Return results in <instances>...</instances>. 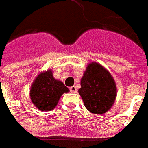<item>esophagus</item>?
Returning a JSON list of instances; mask_svg holds the SVG:
<instances>
[{
  "label": "esophagus",
  "instance_id": "obj_1",
  "mask_svg": "<svg viewBox=\"0 0 148 148\" xmlns=\"http://www.w3.org/2000/svg\"><path fill=\"white\" fill-rule=\"evenodd\" d=\"M69 89H70V91H71V92H73V93H75V92H76V90H77V89H76V87H75V86L71 87Z\"/></svg>",
  "mask_w": 148,
  "mask_h": 148
}]
</instances>
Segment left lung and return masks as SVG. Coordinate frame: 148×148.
Segmentation results:
<instances>
[{
    "mask_svg": "<svg viewBox=\"0 0 148 148\" xmlns=\"http://www.w3.org/2000/svg\"><path fill=\"white\" fill-rule=\"evenodd\" d=\"M79 89L85 107L92 114H103L114 105L117 87L113 76L101 64H88L80 81Z\"/></svg>",
    "mask_w": 148,
    "mask_h": 148,
    "instance_id": "8db88e82",
    "label": "left lung"
}]
</instances>
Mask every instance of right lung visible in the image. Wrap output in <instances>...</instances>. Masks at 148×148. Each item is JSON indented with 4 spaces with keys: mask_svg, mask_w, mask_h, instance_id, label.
Instances as JSON below:
<instances>
[{
    "mask_svg": "<svg viewBox=\"0 0 148 148\" xmlns=\"http://www.w3.org/2000/svg\"><path fill=\"white\" fill-rule=\"evenodd\" d=\"M69 88L63 83L53 78V71L42 72L35 78L30 90L32 103L42 111L53 110L64 93H68Z\"/></svg>",
    "mask_w": 148,
    "mask_h": 148,
    "instance_id": "obj_1",
    "label": "right lung"
}]
</instances>
